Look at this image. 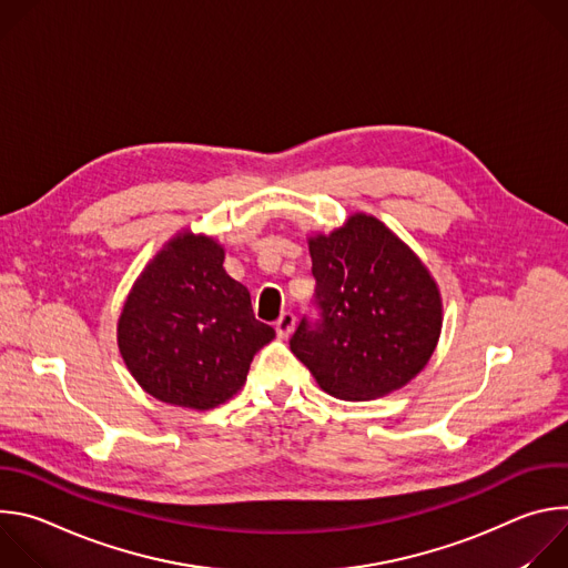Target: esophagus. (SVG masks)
<instances>
[{"label":"esophagus","instance_id":"esophagus-1","mask_svg":"<svg viewBox=\"0 0 568 568\" xmlns=\"http://www.w3.org/2000/svg\"><path fill=\"white\" fill-rule=\"evenodd\" d=\"M294 326H296V316H294V312H283V314L276 318V323H274L276 335H278L281 339H287V337L292 335Z\"/></svg>","mask_w":568,"mask_h":568}]
</instances>
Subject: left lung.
<instances>
[{"instance_id":"1","label":"left lung","mask_w":568,"mask_h":568,"mask_svg":"<svg viewBox=\"0 0 568 568\" xmlns=\"http://www.w3.org/2000/svg\"><path fill=\"white\" fill-rule=\"evenodd\" d=\"M314 314L290 348L339 399H373L412 382L443 326L440 294L416 254L379 220L357 213L310 237Z\"/></svg>"}]
</instances>
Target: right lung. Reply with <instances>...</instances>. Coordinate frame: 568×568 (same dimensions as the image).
I'll list each match as a JSON object with an SVG mask.
<instances>
[{"label": "right lung", "instance_id": "right-lung-1", "mask_svg": "<svg viewBox=\"0 0 568 568\" xmlns=\"http://www.w3.org/2000/svg\"><path fill=\"white\" fill-rule=\"evenodd\" d=\"M215 240L180 233L141 272L121 318L128 371L156 399L206 412L245 384L254 355L276 333L258 321Z\"/></svg>", "mask_w": 568, "mask_h": 568}]
</instances>
